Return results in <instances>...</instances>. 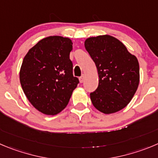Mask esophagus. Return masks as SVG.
<instances>
[{"label":"esophagus","instance_id":"obj_1","mask_svg":"<svg viewBox=\"0 0 158 158\" xmlns=\"http://www.w3.org/2000/svg\"><path fill=\"white\" fill-rule=\"evenodd\" d=\"M83 81H84V75H82V76H80V77H79V82L82 83V82H83Z\"/></svg>","mask_w":158,"mask_h":158}]
</instances>
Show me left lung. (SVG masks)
<instances>
[{
    "instance_id": "left-lung-1",
    "label": "left lung",
    "mask_w": 158,
    "mask_h": 158,
    "mask_svg": "<svg viewBox=\"0 0 158 158\" xmlns=\"http://www.w3.org/2000/svg\"><path fill=\"white\" fill-rule=\"evenodd\" d=\"M85 48L97 66L99 84L90 93L92 104L104 114L117 112L126 107L139 82V65L136 57L113 36L88 38Z\"/></svg>"
}]
</instances>
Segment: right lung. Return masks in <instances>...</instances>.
<instances>
[{
    "label": "right lung",
    "instance_id": "right-lung-1",
    "mask_svg": "<svg viewBox=\"0 0 158 158\" xmlns=\"http://www.w3.org/2000/svg\"><path fill=\"white\" fill-rule=\"evenodd\" d=\"M70 39L48 36L32 47L23 59L20 82L27 99L40 112L54 115L69 104L79 82L69 58Z\"/></svg>",
    "mask_w": 158,
    "mask_h": 158
}]
</instances>
